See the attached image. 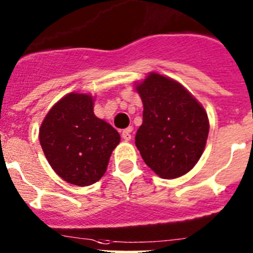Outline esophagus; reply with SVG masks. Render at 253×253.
I'll return each mask as SVG.
<instances>
[{"label":"esophagus","instance_id":"esophagus-1","mask_svg":"<svg viewBox=\"0 0 253 253\" xmlns=\"http://www.w3.org/2000/svg\"><path fill=\"white\" fill-rule=\"evenodd\" d=\"M132 131H133V128L132 127H128V128H126V129H124V131H122V139H124L125 141H129L131 140V138H132V135H131V133H132Z\"/></svg>","mask_w":253,"mask_h":253}]
</instances>
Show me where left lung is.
<instances>
[{"label":"left lung","mask_w":253,"mask_h":253,"mask_svg":"<svg viewBox=\"0 0 253 253\" xmlns=\"http://www.w3.org/2000/svg\"><path fill=\"white\" fill-rule=\"evenodd\" d=\"M135 91L143 102V124L135 146L162 179L185 175L199 161L209 134L204 107L176 80L151 72Z\"/></svg>","instance_id":"obj_1"}]
</instances>
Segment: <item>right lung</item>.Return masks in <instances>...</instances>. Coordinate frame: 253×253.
I'll return each mask as SVG.
<instances>
[{"label": "right lung", "mask_w": 253, "mask_h": 253, "mask_svg": "<svg viewBox=\"0 0 253 253\" xmlns=\"http://www.w3.org/2000/svg\"><path fill=\"white\" fill-rule=\"evenodd\" d=\"M90 93L71 92L57 101L44 118L40 143L49 165L68 184L88 186L107 170L120 134L93 113Z\"/></svg>", "instance_id": "obj_1"}]
</instances>
